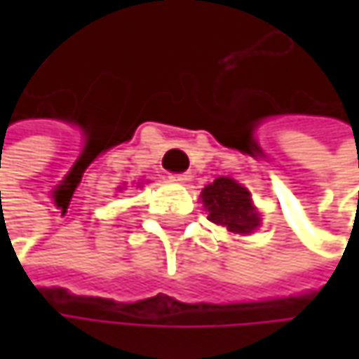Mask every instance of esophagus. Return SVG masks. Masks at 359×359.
<instances>
[{
	"mask_svg": "<svg viewBox=\"0 0 359 359\" xmlns=\"http://www.w3.org/2000/svg\"><path fill=\"white\" fill-rule=\"evenodd\" d=\"M172 180H173V182H177V184H187V182L191 180V173H189V172L172 173Z\"/></svg>",
	"mask_w": 359,
	"mask_h": 359,
	"instance_id": "1",
	"label": "esophagus"
}]
</instances>
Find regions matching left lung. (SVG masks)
I'll return each instance as SVG.
<instances>
[{
    "mask_svg": "<svg viewBox=\"0 0 359 359\" xmlns=\"http://www.w3.org/2000/svg\"><path fill=\"white\" fill-rule=\"evenodd\" d=\"M201 201L210 212V222L228 228L233 233H252L259 226V214L252 208L250 191L236 180L217 177L203 187Z\"/></svg>",
    "mask_w": 359,
    "mask_h": 359,
    "instance_id": "obj_1",
    "label": "left lung"
}]
</instances>
